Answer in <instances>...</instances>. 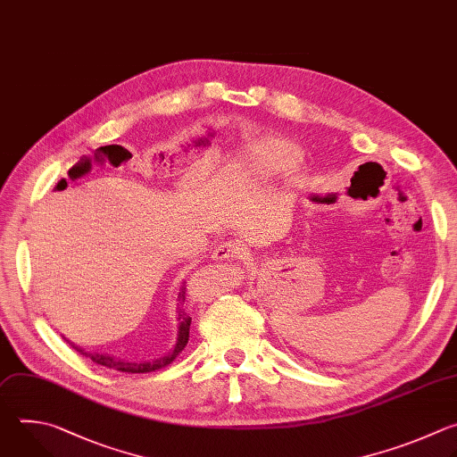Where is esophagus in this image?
Returning a JSON list of instances; mask_svg holds the SVG:
<instances>
[{"label": "esophagus", "mask_w": 457, "mask_h": 457, "mask_svg": "<svg viewBox=\"0 0 457 457\" xmlns=\"http://www.w3.org/2000/svg\"><path fill=\"white\" fill-rule=\"evenodd\" d=\"M241 250L236 243L232 241H227V243H221L214 248L212 252V259L214 261H228V259H234V257H239Z\"/></svg>", "instance_id": "34e87169"}]
</instances>
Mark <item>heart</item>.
I'll return each mask as SVG.
<instances>
[{"label":"heart","mask_w":457,"mask_h":457,"mask_svg":"<svg viewBox=\"0 0 457 457\" xmlns=\"http://www.w3.org/2000/svg\"><path fill=\"white\" fill-rule=\"evenodd\" d=\"M303 162V151L287 140H270L255 144L234 160V172L246 179L250 176L261 178L266 174L288 172L299 167Z\"/></svg>","instance_id":"obj_1"}]
</instances>
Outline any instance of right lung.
<instances>
[{"instance_id": "obj_1", "label": "right lung", "mask_w": 457, "mask_h": 457, "mask_svg": "<svg viewBox=\"0 0 457 457\" xmlns=\"http://www.w3.org/2000/svg\"><path fill=\"white\" fill-rule=\"evenodd\" d=\"M186 294H187V285L186 281L181 283L179 287V292H178V337H176V344L172 345V349L169 353H165L163 356H158L154 360H142V361H135V360H122V358H117L113 354H108V353H99V351H86L84 347L73 344L71 340L64 338L77 353H80L82 356H87L91 361L99 363V366H104V368H110V370H115V371H122V373H151V371H156V370H162L165 366H169V363L176 358L178 353H181V349L186 347L187 340H189V329H191V317L189 313L186 312Z\"/></svg>"}]
</instances>
